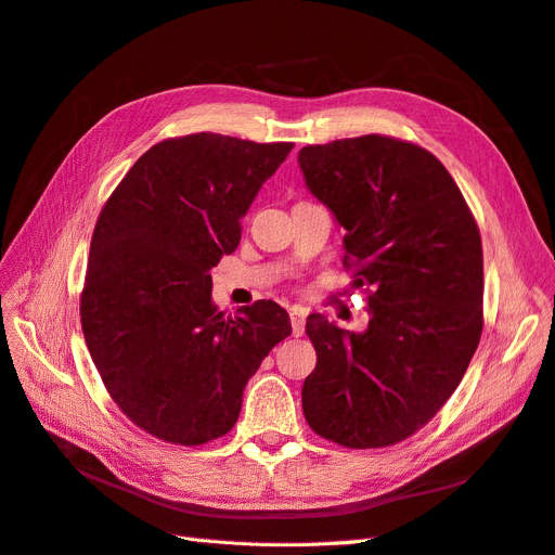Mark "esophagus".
<instances>
[{"mask_svg": "<svg viewBox=\"0 0 555 555\" xmlns=\"http://www.w3.org/2000/svg\"><path fill=\"white\" fill-rule=\"evenodd\" d=\"M305 315H307V311L302 307H292V309H288V319H292L294 336H302V332H305Z\"/></svg>", "mask_w": 555, "mask_h": 555, "instance_id": "obj_1", "label": "esophagus"}]
</instances>
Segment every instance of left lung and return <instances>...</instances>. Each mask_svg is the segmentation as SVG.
<instances>
[{
	"label": "left lung",
	"mask_w": 555,
	"mask_h": 555,
	"mask_svg": "<svg viewBox=\"0 0 555 555\" xmlns=\"http://www.w3.org/2000/svg\"><path fill=\"white\" fill-rule=\"evenodd\" d=\"M311 194L346 230L343 267L371 311L361 334L307 315L315 367L307 425L348 450L406 440L444 406L483 330V248L459 184L434 153L388 135L305 146Z\"/></svg>",
	"instance_id": "1"
}]
</instances>
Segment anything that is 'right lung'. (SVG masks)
<instances>
[{"mask_svg": "<svg viewBox=\"0 0 555 555\" xmlns=\"http://www.w3.org/2000/svg\"><path fill=\"white\" fill-rule=\"evenodd\" d=\"M292 149L169 138L101 209L81 292L86 346L113 402L155 438L196 447L225 436L248 379L292 334L273 300L219 311L209 275L240 246L242 217Z\"/></svg>", "mask_w": 555, "mask_h": 555, "instance_id": "obj_1", "label": "right lung"}]
</instances>
